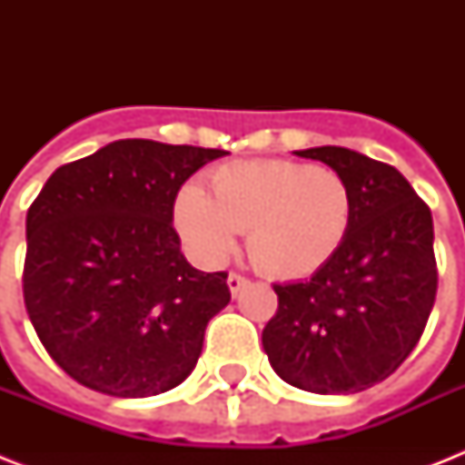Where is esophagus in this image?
<instances>
[{
	"label": "esophagus",
	"mask_w": 465,
	"mask_h": 465,
	"mask_svg": "<svg viewBox=\"0 0 465 465\" xmlns=\"http://www.w3.org/2000/svg\"><path fill=\"white\" fill-rule=\"evenodd\" d=\"M226 284H229V292H232L233 297H236V294H239V292L246 287L248 280L243 275H236V272H232V275L226 277Z\"/></svg>",
	"instance_id": "34e87169"
}]
</instances>
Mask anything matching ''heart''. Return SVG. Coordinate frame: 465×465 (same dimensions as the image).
<instances>
[{"instance_id": "1", "label": "heart", "mask_w": 465, "mask_h": 465, "mask_svg": "<svg viewBox=\"0 0 465 465\" xmlns=\"http://www.w3.org/2000/svg\"><path fill=\"white\" fill-rule=\"evenodd\" d=\"M173 224L190 255L219 265L248 232V253L277 280H304L335 258L352 224V193L331 168L302 161H233L212 173V195L185 183Z\"/></svg>"}]
</instances>
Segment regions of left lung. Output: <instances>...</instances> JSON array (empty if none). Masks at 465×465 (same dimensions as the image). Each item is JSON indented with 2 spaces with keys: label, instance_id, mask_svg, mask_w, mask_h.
I'll use <instances>...</instances> for the list:
<instances>
[{
  "label": "left lung",
  "instance_id": "obj_1",
  "mask_svg": "<svg viewBox=\"0 0 465 465\" xmlns=\"http://www.w3.org/2000/svg\"><path fill=\"white\" fill-rule=\"evenodd\" d=\"M323 161L352 193L345 243L311 280L275 284L262 350L282 381L335 396L371 389L418 345L437 294L432 212L389 163L345 147L297 152Z\"/></svg>",
  "mask_w": 465,
  "mask_h": 465
}]
</instances>
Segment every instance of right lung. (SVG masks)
Returning <instances> with one entry per match:
<instances>
[{"mask_svg":"<svg viewBox=\"0 0 465 465\" xmlns=\"http://www.w3.org/2000/svg\"><path fill=\"white\" fill-rule=\"evenodd\" d=\"M222 149L118 140L60 166L25 217V311L47 354L86 389L147 398L195 369L232 302L173 229L178 190Z\"/></svg>","mask_w":465,"mask_h":465,"instance_id":"right-lung-1","label":"right lung"}]
</instances>
